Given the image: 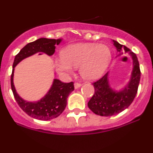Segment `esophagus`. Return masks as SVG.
Segmentation results:
<instances>
[{"label": "esophagus", "instance_id": "1", "mask_svg": "<svg viewBox=\"0 0 153 153\" xmlns=\"http://www.w3.org/2000/svg\"><path fill=\"white\" fill-rule=\"evenodd\" d=\"M81 83H79V82H75L74 83V87H75V88L76 89V88H80V86H81Z\"/></svg>", "mask_w": 153, "mask_h": 153}]
</instances>
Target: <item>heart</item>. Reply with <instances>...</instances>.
Returning a JSON list of instances; mask_svg holds the SVG:
<instances>
[{
	"label": "heart",
	"mask_w": 153,
	"mask_h": 153,
	"mask_svg": "<svg viewBox=\"0 0 153 153\" xmlns=\"http://www.w3.org/2000/svg\"><path fill=\"white\" fill-rule=\"evenodd\" d=\"M60 55V59L54 60L56 71L59 73H71L73 68H79L81 76L88 80L99 78L111 59L109 49L103 44H73L65 47Z\"/></svg>",
	"instance_id": "heart-1"
}]
</instances>
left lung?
<instances>
[{
  "label": "left lung",
  "mask_w": 153,
  "mask_h": 153,
  "mask_svg": "<svg viewBox=\"0 0 153 153\" xmlns=\"http://www.w3.org/2000/svg\"><path fill=\"white\" fill-rule=\"evenodd\" d=\"M113 42L118 52L124 50L130 54L133 59V71L127 86L119 92L113 91L110 88L108 81V73L99 80L93 82L94 94L88 103V106L94 114L102 117L117 114L130 106L137 93L141 75L136 54L117 41L113 40Z\"/></svg>",
  "instance_id": "obj_1"
}]
</instances>
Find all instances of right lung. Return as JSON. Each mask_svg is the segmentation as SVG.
Instances as JSON below:
<instances>
[{"instance_id": "right-lung-1", "label": "right lung", "mask_w": 153, "mask_h": 153, "mask_svg": "<svg viewBox=\"0 0 153 153\" xmlns=\"http://www.w3.org/2000/svg\"><path fill=\"white\" fill-rule=\"evenodd\" d=\"M61 40L60 39H39L23 47L16 55L13 61V71L10 76V86L16 101L26 114L39 120H50L59 117L62 113L66 107L68 96L74 91V82H63L54 79L50 90L45 97L37 102H27L23 100L15 90L13 82L14 68L22 59L36 52H43L48 55H52L55 51L56 45H59Z\"/></svg>"}]
</instances>
